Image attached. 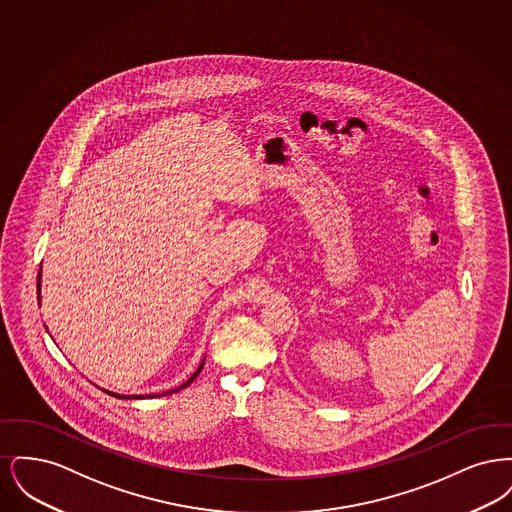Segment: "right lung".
I'll use <instances>...</instances> for the list:
<instances>
[{
    "mask_svg": "<svg viewBox=\"0 0 512 512\" xmlns=\"http://www.w3.org/2000/svg\"><path fill=\"white\" fill-rule=\"evenodd\" d=\"M40 290H42V270L38 272V299H40ZM48 330V328H46ZM205 365V359L201 361V365L197 366V370H195L194 374L182 384V386H178V388H174V390L165 391V393H149V395H122V393H115V391L103 390L105 393H109V395H113V397H117V399H153V397H161V395H169V393H174V391L184 390V388H188L192 382H194L195 378H197V374L201 372V368Z\"/></svg>",
    "mask_w": 512,
    "mask_h": 512,
    "instance_id": "obj_1",
    "label": "right lung"
}]
</instances>
